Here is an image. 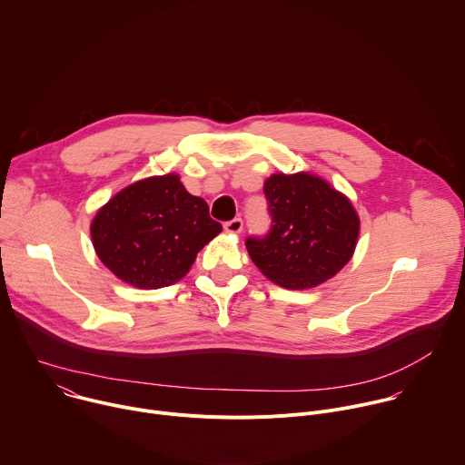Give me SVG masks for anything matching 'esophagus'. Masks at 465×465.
Listing matches in <instances>:
<instances>
[{
  "label": "esophagus",
  "instance_id": "obj_1",
  "mask_svg": "<svg viewBox=\"0 0 465 465\" xmlns=\"http://www.w3.org/2000/svg\"><path fill=\"white\" fill-rule=\"evenodd\" d=\"M241 230H242V221L241 219H232V221L224 223V232L226 233L235 235V233H241Z\"/></svg>",
  "mask_w": 465,
  "mask_h": 465
}]
</instances>
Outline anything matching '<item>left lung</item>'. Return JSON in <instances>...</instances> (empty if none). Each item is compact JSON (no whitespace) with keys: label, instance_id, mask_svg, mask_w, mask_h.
<instances>
[{"label":"left lung","instance_id":"obj_1","mask_svg":"<svg viewBox=\"0 0 465 465\" xmlns=\"http://www.w3.org/2000/svg\"><path fill=\"white\" fill-rule=\"evenodd\" d=\"M271 233L246 239L255 267L283 289L303 291L337 276L353 257L361 219L350 198L312 173H274L262 185Z\"/></svg>","mask_w":465,"mask_h":465}]
</instances>
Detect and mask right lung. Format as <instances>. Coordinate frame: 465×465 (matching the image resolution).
<instances>
[{
	"mask_svg": "<svg viewBox=\"0 0 465 465\" xmlns=\"http://www.w3.org/2000/svg\"><path fill=\"white\" fill-rule=\"evenodd\" d=\"M223 226L204 198L191 194L176 173L126 185L90 224L97 257L121 282L162 289L180 282Z\"/></svg>",
	"mask_w": 465,
	"mask_h": 465,
	"instance_id": "1",
	"label": "right lung"
}]
</instances>
